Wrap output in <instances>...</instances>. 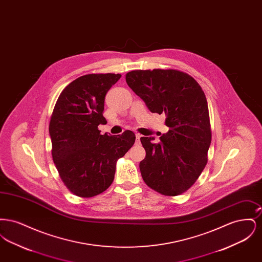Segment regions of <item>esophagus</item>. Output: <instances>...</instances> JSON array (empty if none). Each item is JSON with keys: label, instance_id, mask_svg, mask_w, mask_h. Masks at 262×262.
Returning <instances> with one entry per match:
<instances>
[{"label": "esophagus", "instance_id": "34e87169", "mask_svg": "<svg viewBox=\"0 0 262 262\" xmlns=\"http://www.w3.org/2000/svg\"><path fill=\"white\" fill-rule=\"evenodd\" d=\"M136 137H137V142H139L140 141V137H142V136L139 135V134H136Z\"/></svg>", "mask_w": 262, "mask_h": 262}]
</instances>
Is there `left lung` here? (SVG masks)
Returning a JSON list of instances; mask_svg holds the SVG:
<instances>
[{
    "label": "left lung",
    "mask_w": 262,
    "mask_h": 262,
    "mask_svg": "<svg viewBox=\"0 0 262 262\" xmlns=\"http://www.w3.org/2000/svg\"><path fill=\"white\" fill-rule=\"evenodd\" d=\"M125 81L150 112L165 114L167 134L159 143L140 138L146 151L139 169L145 184L157 192L184 193L199 179L207 163L211 128L205 94L198 81L177 70H138Z\"/></svg>",
    "instance_id": "obj_1"
}]
</instances>
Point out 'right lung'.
Returning <instances> with one entry per match:
<instances>
[{"instance_id": "1", "label": "right lung", "mask_w": 262, "mask_h": 262, "mask_svg": "<svg viewBox=\"0 0 262 262\" xmlns=\"http://www.w3.org/2000/svg\"><path fill=\"white\" fill-rule=\"evenodd\" d=\"M122 75L91 74L62 91L51 116L52 157L63 184L74 194L92 198L111 186L116 163L134 145L132 130L101 135L105 96Z\"/></svg>"}]
</instances>
